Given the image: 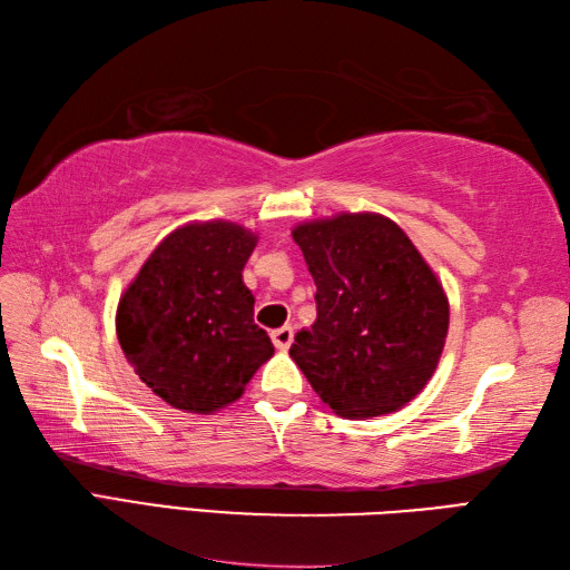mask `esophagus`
Wrapping results in <instances>:
<instances>
[{
	"mask_svg": "<svg viewBox=\"0 0 570 570\" xmlns=\"http://www.w3.org/2000/svg\"><path fill=\"white\" fill-rule=\"evenodd\" d=\"M271 338H273V345L277 351H287L289 345H293L295 331H293V326H281L271 333Z\"/></svg>",
	"mask_w": 570,
	"mask_h": 570,
	"instance_id": "esophagus-1",
	"label": "esophagus"
}]
</instances>
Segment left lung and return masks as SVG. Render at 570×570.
<instances>
[{
    "mask_svg": "<svg viewBox=\"0 0 570 570\" xmlns=\"http://www.w3.org/2000/svg\"><path fill=\"white\" fill-rule=\"evenodd\" d=\"M316 285V322L289 357L333 413L372 419L406 406L440 363L450 302L396 222L341 213L293 229Z\"/></svg>",
    "mask_w": 570,
    "mask_h": 570,
    "instance_id": "8db88e82",
    "label": "left lung"
}]
</instances>
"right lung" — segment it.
Returning <instances> with one entry per match:
<instances>
[{"label":"right lung","instance_id":"1","mask_svg":"<svg viewBox=\"0 0 570 570\" xmlns=\"http://www.w3.org/2000/svg\"><path fill=\"white\" fill-rule=\"evenodd\" d=\"M256 242L254 232L225 219L178 227L118 302L125 357L178 411L207 415L234 404L273 355L242 281Z\"/></svg>","mask_w":570,"mask_h":570}]
</instances>
